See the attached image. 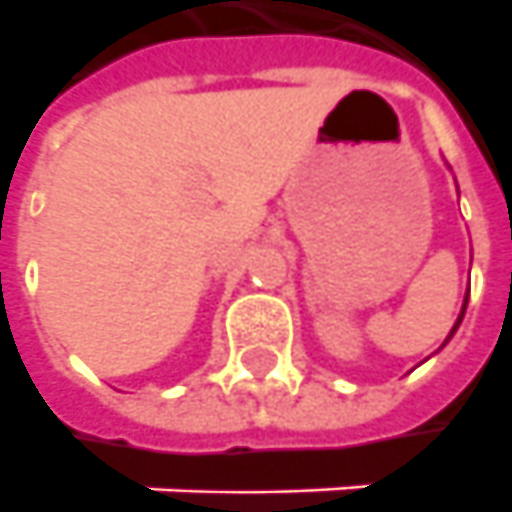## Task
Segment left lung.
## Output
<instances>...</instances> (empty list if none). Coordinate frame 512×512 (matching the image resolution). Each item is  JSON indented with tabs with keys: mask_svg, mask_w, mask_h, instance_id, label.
Returning a JSON list of instances; mask_svg holds the SVG:
<instances>
[{
	"mask_svg": "<svg viewBox=\"0 0 512 512\" xmlns=\"http://www.w3.org/2000/svg\"><path fill=\"white\" fill-rule=\"evenodd\" d=\"M465 307H468V301L462 304V312H459V318H456V324H454V329H451V335H454L456 329H459V324H462V318H465ZM451 335H448V338H451ZM448 338H445V341H448Z\"/></svg>",
	"mask_w": 512,
	"mask_h": 512,
	"instance_id": "8db88e82",
	"label": "left lung"
}]
</instances>
